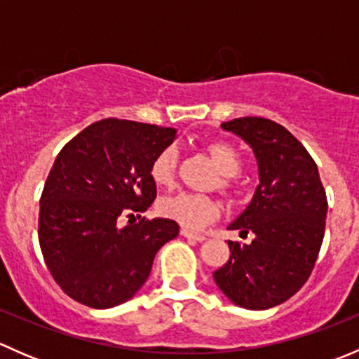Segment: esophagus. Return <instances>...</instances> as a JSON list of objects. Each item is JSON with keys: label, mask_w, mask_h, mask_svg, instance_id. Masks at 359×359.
Here are the masks:
<instances>
[{"label": "esophagus", "mask_w": 359, "mask_h": 359, "mask_svg": "<svg viewBox=\"0 0 359 359\" xmlns=\"http://www.w3.org/2000/svg\"><path fill=\"white\" fill-rule=\"evenodd\" d=\"M180 234H182L184 238H187V240H194V241L205 240V234L194 233V231H189V229H182V231H180Z\"/></svg>", "instance_id": "esophagus-1"}]
</instances>
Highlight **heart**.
<instances>
[{
  "instance_id": "heart-1",
  "label": "heart",
  "mask_w": 359,
  "mask_h": 359,
  "mask_svg": "<svg viewBox=\"0 0 359 359\" xmlns=\"http://www.w3.org/2000/svg\"><path fill=\"white\" fill-rule=\"evenodd\" d=\"M208 151L222 175L233 177L240 172L241 158L233 147L222 142H213L210 144ZM177 158H179V149H177L175 144L163 147L154 156L149 166V177L156 186H170L173 182ZM224 182L229 184V180H224ZM158 210L163 217L175 220L180 226L198 229V227L212 222L219 215L220 205L219 201L213 200L212 196H206V194L182 191V193H177L173 196L163 198L158 203Z\"/></svg>"
}]
</instances>
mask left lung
<instances>
[{
  "label": "left lung",
  "instance_id": "obj_1",
  "mask_svg": "<svg viewBox=\"0 0 359 359\" xmlns=\"http://www.w3.org/2000/svg\"><path fill=\"white\" fill-rule=\"evenodd\" d=\"M252 147L259 180L252 201L227 229L252 243H229V260L213 273L217 287L236 306L269 309L302 288L325 236L327 194L306 147L285 126L266 118L222 123Z\"/></svg>",
  "mask_w": 359,
  "mask_h": 359
}]
</instances>
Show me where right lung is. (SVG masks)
Returning <instances> with one entry per match:
<instances>
[{"label": "right lung", "mask_w": 359, "mask_h": 359, "mask_svg": "<svg viewBox=\"0 0 359 359\" xmlns=\"http://www.w3.org/2000/svg\"><path fill=\"white\" fill-rule=\"evenodd\" d=\"M175 137V128L107 118L55 158L39 200L38 236L50 274L71 299L93 309L126 302L149 278L158 250L177 238L175 220L140 217L156 198L151 163ZM123 216L129 224L119 228Z\"/></svg>", "instance_id": "obj_1"}]
</instances>
